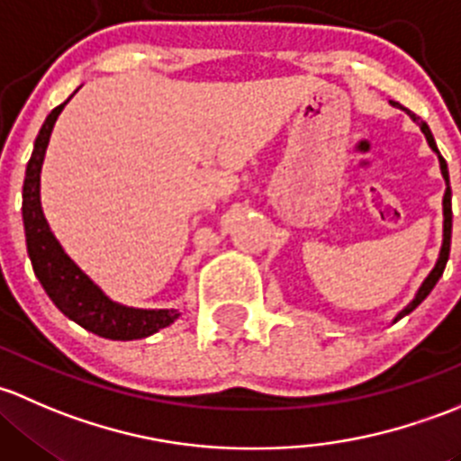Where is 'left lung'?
Masks as SVG:
<instances>
[{
    "label": "left lung",
    "mask_w": 461,
    "mask_h": 461,
    "mask_svg": "<svg viewBox=\"0 0 461 461\" xmlns=\"http://www.w3.org/2000/svg\"><path fill=\"white\" fill-rule=\"evenodd\" d=\"M391 104H393V106H395V108H402V111H406V115H411V120L420 124L421 132H424V137H426V141H429V146H430V149H433V153L438 155L439 168H442V177H444V182H446V193H444V202H442V206H444V240H442V249H439V258H438V262H435V268L429 273V277H426L424 282H421L420 291L415 293V297H412V302L408 303L406 308H402V311L395 315V320H393V324H395V321H400L402 317L408 315V312L415 311V308L420 306V303L424 302L426 297H429V293L433 291L435 284L439 282V277H442V273H444V268H446V262H448V253H450V230H453V211H450V179H448V166H446V159L442 158V155H439L438 144H435L433 132H430L429 124H426V122H420V117H417L415 113H411V111H408V108L400 106V104H397V102H391Z\"/></svg>",
    "instance_id": "left-lung-1"
}]
</instances>
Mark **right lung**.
<instances>
[{
	"instance_id": "obj_1",
	"label": "right lung",
	"mask_w": 461,
	"mask_h": 461,
	"mask_svg": "<svg viewBox=\"0 0 461 461\" xmlns=\"http://www.w3.org/2000/svg\"><path fill=\"white\" fill-rule=\"evenodd\" d=\"M73 97V95H70ZM53 108L46 117L44 126L40 128V135L35 140L31 159L26 166V179H23L22 193V217L23 230H26V249L31 258L32 270L37 279L44 286L46 295L64 312L68 320L79 324L90 333L106 337V339H141L158 333L159 329L173 324L179 317L175 308H159V311H149V308H131L113 302L106 293L79 268L68 255L64 253L59 241L55 240L49 221H46L44 211H41L40 199V175L41 164H44L46 149H49L50 132L64 111L66 104Z\"/></svg>"
}]
</instances>
